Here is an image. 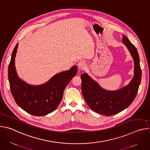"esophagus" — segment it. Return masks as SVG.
Masks as SVG:
<instances>
[{
  "mask_svg": "<svg viewBox=\"0 0 150 150\" xmlns=\"http://www.w3.org/2000/svg\"><path fill=\"white\" fill-rule=\"evenodd\" d=\"M78 68L79 71H83L86 68V64L85 63V62L81 61L78 63Z\"/></svg>",
  "mask_w": 150,
  "mask_h": 150,
  "instance_id": "obj_1",
  "label": "esophagus"
}]
</instances>
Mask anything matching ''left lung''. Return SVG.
<instances>
[{"label":"left lung","mask_w":150,"mask_h":150,"mask_svg":"<svg viewBox=\"0 0 150 150\" xmlns=\"http://www.w3.org/2000/svg\"><path fill=\"white\" fill-rule=\"evenodd\" d=\"M123 43L129 51L134 61V75L129 83L120 90L108 91L102 88L87 73L81 75L83 97L90 108L105 116L117 114L129 107L134 100L141 83L142 71L136 47L124 35Z\"/></svg>","instance_id":"obj_1"}]
</instances>
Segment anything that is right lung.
<instances>
[{
	"instance_id": "obj_1",
	"label": "right lung",
	"mask_w": 150,
	"mask_h": 150,
	"mask_svg": "<svg viewBox=\"0 0 150 150\" xmlns=\"http://www.w3.org/2000/svg\"><path fill=\"white\" fill-rule=\"evenodd\" d=\"M18 44L15 47L8 67L10 90L16 104L26 112L36 116L46 115L59 105L63 91L70 81L76 75L77 67L54 75L45 83L31 85L19 78L15 67Z\"/></svg>"
}]
</instances>
